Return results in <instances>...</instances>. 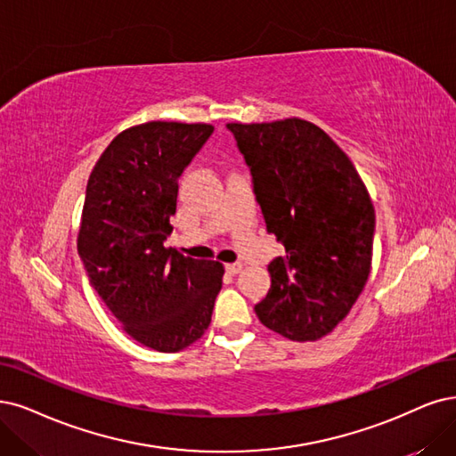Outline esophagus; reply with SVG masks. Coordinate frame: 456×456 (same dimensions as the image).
I'll use <instances>...</instances> for the list:
<instances>
[{
	"label": "esophagus",
	"instance_id": "34e87169",
	"mask_svg": "<svg viewBox=\"0 0 456 456\" xmlns=\"http://www.w3.org/2000/svg\"><path fill=\"white\" fill-rule=\"evenodd\" d=\"M225 271H227V274H231V276L239 274V273L242 271V263H229V265H225Z\"/></svg>",
	"mask_w": 456,
	"mask_h": 456
}]
</instances>
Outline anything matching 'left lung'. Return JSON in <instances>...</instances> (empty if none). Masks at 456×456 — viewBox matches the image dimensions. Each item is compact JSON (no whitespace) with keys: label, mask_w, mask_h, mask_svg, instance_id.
<instances>
[{"label":"left lung","mask_w":456,"mask_h":456,"mask_svg":"<svg viewBox=\"0 0 456 456\" xmlns=\"http://www.w3.org/2000/svg\"><path fill=\"white\" fill-rule=\"evenodd\" d=\"M227 129L251 173L266 231L285 248L268 263L259 322L289 340L323 338L370 274L376 214L366 185L340 146L300 118Z\"/></svg>","instance_id":"1"}]
</instances>
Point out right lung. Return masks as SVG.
I'll use <instances>...</instances> for the list:
<instances>
[{"instance_id":"obj_1","label":"right lung","mask_w":456,"mask_h":456,"mask_svg":"<svg viewBox=\"0 0 456 456\" xmlns=\"http://www.w3.org/2000/svg\"><path fill=\"white\" fill-rule=\"evenodd\" d=\"M212 133L178 122L126 129L86 185L77 248L92 288L131 338L161 353L200 338L222 289V263L165 248L178 180Z\"/></svg>"}]
</instances>
